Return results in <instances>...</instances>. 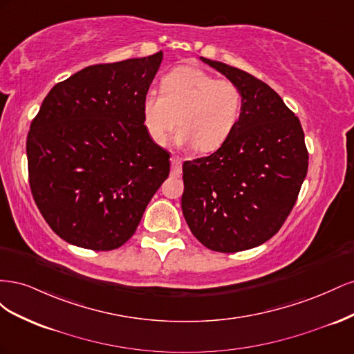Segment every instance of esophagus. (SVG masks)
I'll return each instance as SVG.
<instances>
[{"label": "esophagus", "mask_w": 354, "mask_h": 354, "mask_svg": "<svg viewBox=\"0 0 354 354\" xmlns=\"http://www.w3.org/2000/svg\"><path fill=\"white\" fill-rule=\"evenodd\" d=\"M171 173H173L174 176L181 174V159L180 158L171 159Z\"/></svg>", "instance_id": "34e87169"}]
</instances>
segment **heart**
Masks as SVG:
<instances>
[{
	"label": "heart",
	"instance_id": "obj_1",
	"mask_svg": "<svg viewBox=\"0 0 354 354\" xmlns=\"http://www.w3.org/2000/svg\"><path fill=\"white\" fill-rule=\"evenodd\" d=\"M242 93L234 82L211 73L178 66L160 82V93L149 90L143 99V124L152 140L165 146L176 124L180 146L195 145L199 152L221 146L236 124Z\"/></svg>",
	"mask_w": 354,
	"mask_h": 354
}]
</instances>
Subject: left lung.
Listing matches in <instances>:
<instances>
[{
	"mask_svg": "<svg viewBox=\"0 0 354 354\" xmlns=\"http://www.w3.org/2000/svg\"><path fill=\"white\" fill-rule=\"evenodd\" d=\"M201 60L238 85L242 104L217 151L183 164L181 209L207 248L251 250L276 234L295 205L308 167L304 131L266 82L226 63Z\"/></svg>",
	"mask_w": 354,
	"mask_h": 354,
	"instance_id": "8db88e82",
	"label": "left lung"
}]
</instances>
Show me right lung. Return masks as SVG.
I'll return each instance as SVG.
<instances>
[{"label": "right lung", "mask_w": 354, "mask_h": 354, "mask_svg": "<svg viewBox=\"0 0 354 354\" xmlns=\"http://www.w3.org/2000/svg\"><path fill=\"white\" fill-rule=\"evenodd\" d=\"M162 51L84 68L56 84L30 124V192L56 234L93 251L130 239L169 174L143 124Z\"/></svg>", "instance_id": "add662e5"}]
</instances>
